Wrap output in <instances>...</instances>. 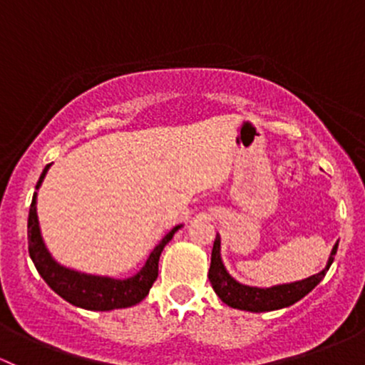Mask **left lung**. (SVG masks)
Listing matches in <instances>:
<instances>
[{
  "label": "left lung",
  "instance_id": "obj_1",
  "mask_svg": "<svg viewBox=\"0 0 365 365\" xmlns=\"http://www.w3.org/2000/svg\"><path fill=\"white\" fill-rule=\"evenodd\" d=\"M220 246H222V241H220V235L216 234L213 251H211L210 274H207L215 293L218 294V298L225 305L237 308V310L256 312V314L258 312H272L279 310V308L291 307L302 298H305L320 280L324 279V275L327 274L332 262H334L336 251H338V242H336L331 251L329 259H327L326 268H322L319 274L310 275V277L303 280H296V282L279 284V286L272 287H255L237 282V280L228 274L222 262Z\"/></svg>",
  "mask_w": 365,
  "mask_h": 365
}]
</instances>
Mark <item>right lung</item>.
<instances>
[{"mask_svg":"<svg viewBox=\"0 0 365 365\" xmlns=\"http://www.w3.org/2000/svg\"><path fill=\"white\" fill-rule=\"evenodd\" d=\"M51 164H46L36 183V192L31 202L29 220H27V239H29V256L33 259L36 270L39 272L43 280L57 293L60 298L69 302L71 305L85 308V310L109 312L115 308H128L142 302L149 294L152 284L158 279L159 256L164 246L173 239L175 232L182 225L171 228L161 239V242L154 247V251L147 258L145 265L140 272L128 279H114L107 275H93L78 272L74 268L60 265L57 259L51 256L43 241L41 228H39L38 211H36V197L38 189L41 187L43 180L50 170Z\"/></svg>","mask_w":365,"mask_h":365,"instance_id":"right-lung-1","label":"right lung"}]
</instances>
